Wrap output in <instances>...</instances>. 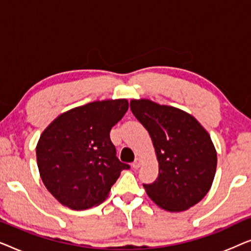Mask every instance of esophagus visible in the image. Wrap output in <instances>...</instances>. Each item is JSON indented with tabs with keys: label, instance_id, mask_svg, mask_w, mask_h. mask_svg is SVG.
Instances as JSON below:
<instances>
[{
	"label": "esophagus",
	"instance_id": "34e87169",
	"mask_svg": "<svg viewBox=\"0 0 251 251\" xmlns=\"http://www.w3.org/2000/svg\"><path fill=\"white\" fill-rule=\"evenodd\" d=\"M140 164H142V160H140L139 157H137V159L132 162V168H135V169H138V168L140 167Z\"/></svg>",
	"mask_w": 251,
	"mask_h": 251
}]
</instances>
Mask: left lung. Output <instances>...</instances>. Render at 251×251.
I'll return each mask as SVG.
<instances>
[{"label": "left lung", "mask_w": 251, "mask_h": 251, "mask_svg": "<svg viewBox=\"0 0 251 251\" xmlns=\"http://www.w3.org/2000/svg\"><path fill=\"white\" fill-rule=\"evenodd\" d=\"M130 109L152 138L159 176L144 184L146 193L164 210H187L210 190L217 153L205 129L188 113L149 99L130 101Z\"/></svg>", "instance_id": "obj_1"}]
</instances>
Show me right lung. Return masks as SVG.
Here are the masks:
<instances>
[{
	"instance_id": "obj_1",
	"label": "right lung",
	"mask_w": 251,
	"mask_h": 251,
	"mask_svg": "<svg viewBox=\"0 0 251 251\" xmlns=\"http://www.w3.org/2000/svg\"><path fill=\"white\" fill-rule=\"evenodd\" d=\"M126 99L89 102L58 116L41 135L37 167L47 190L61 204L85 210L105 200L122 170L109 138L128 111Z\"/></svg>"
}]
</instances>
